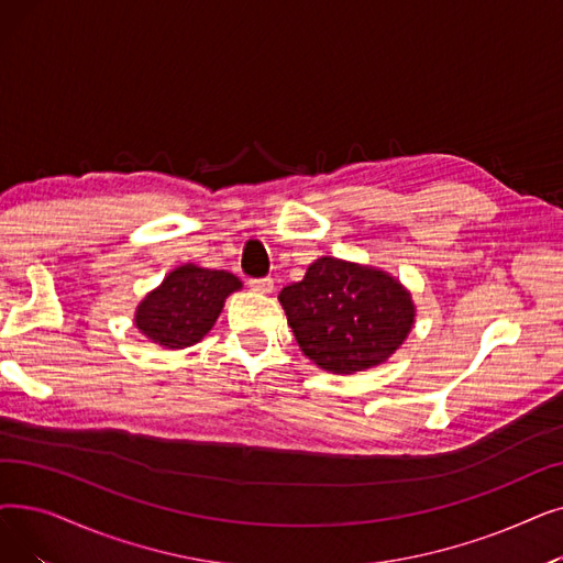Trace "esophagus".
<instances>
[{
    "label": "esophagus",
    "mask_w": 563,
    "mask_h": 563,
    "mask_svg": "<svg viewBox=\"0 0 563 563\" xmlns=\"http://www.w3.org/2000/svg\"><path fill=\"white\" fill-rule=\"evenodd\" d=\"M249 285L257 295H272L274 291V278H253Z\"/></svg>",
    "instance_id": "obj_1"
}]
</instances>
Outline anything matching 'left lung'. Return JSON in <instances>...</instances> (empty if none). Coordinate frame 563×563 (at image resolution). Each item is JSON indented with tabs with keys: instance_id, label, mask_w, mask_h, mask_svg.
<instances>
[{
	"instance_id": "obj_1",
	"label": "left lung",
	"mask_w": 563,
	"mask_h": 563,
	"mask_svg": "<svg viewBox=\"0 0 563 563\" xmlns=\"http://www.w3.org/2000/svg\"><path fill=\"white\" fill-rule=\"evenodd\" d=\"M278 301L301 352L333 375L386 363L417 322L411 291L398 278L331 255L314 260L303 280L283 287Z\"/></svg>"
}]
</instances>
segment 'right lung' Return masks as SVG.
I'll use <instances>...</instances> for the list:
<instances>
[{
	"label": "right lung",
	"instance_id": "obj_1",
	"mask_svg": "<svg viewBox=\"0 0 563 563\" xmlns=\"http://www.w3.org/2000/svg\"><path fill=\"white\" fill-rule=\"evenodd\" d=\"M241 280L223 268L181 264L135 308L137 331L163 350H186L216 324L225 299L241 289Z\"/></svg>",
	"mask_w": 563,
	"mask_h": 563
}]
</instances>
